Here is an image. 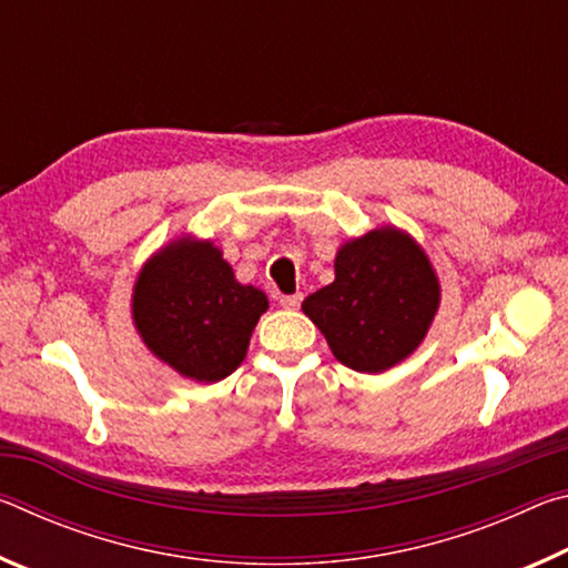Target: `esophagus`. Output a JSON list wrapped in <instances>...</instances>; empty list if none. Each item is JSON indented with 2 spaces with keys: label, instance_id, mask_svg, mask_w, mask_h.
<instances>
[{
  "label": "esophagus",
  "instance_id": "obj_1",
  "mask_svg": "<svg viewBox=\"0 0 568 568\" xmlns=\"http://www.w3.org/2000/svg\"><path fill=\"white\" fill-rule=\"evenodd\" d=\"M301 303H303V295H301V293L281 295V305L287 307V311H295V307H301Z\"/></svg>",
  "mask_w": 568,
  "mask_h": 568
}]
</instances>
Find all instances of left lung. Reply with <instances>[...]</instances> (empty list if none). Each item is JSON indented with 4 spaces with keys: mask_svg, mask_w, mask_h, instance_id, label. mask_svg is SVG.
<instances>
[{
    "mask_svg": "<svg viewBox=\"0 0 568 568\" xmlns=\"http://www.w3.org/2000/svg\"><path fill=\"white\" fill-rule=\"evenodd\" d=\"M440 283L416 237L396 225L351 237L335 253V281L303 301V313L335 358L358 373H386L426 338Z\"/></svg>",
    "mask_w": 568,
    "mask_h": 568,
    "instance_id": "left-lung-1",
    "label": "left lung"
}]
</instances>
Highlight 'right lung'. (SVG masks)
<instances>
[{
  "label": "right lung",
  "mask_w": 568,
  "mask_h": 568,
  "mask_svg": "<svg viewBox=\"0 0 568 568\" xmlns=\"http://www.w3.org/2000/svg\"><path fill=\"white\" fill-rule=\"evenodd\" d=\"M267 295L237 283L213 240L178 235L140 267L132 323L145 348L182 378L217 383L245 361Z\"/></svg>",
  "instance_id": "obj_1"
}]
</instances>
